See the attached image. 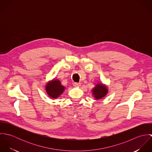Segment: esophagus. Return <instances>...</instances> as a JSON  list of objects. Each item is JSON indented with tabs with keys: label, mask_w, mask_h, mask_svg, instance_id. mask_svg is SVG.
Wrapping results in <instances>:
<instances>
[{
	"label": "esophagus",
	"mask_w": 152,
	"mask_h": 152,
	"mask_svg": "<svg viewBox=\"0 0 152 152\" xmlns=\"http://www.w3.org/2000/svg\"><path fill=\"white\" fill-rule=\"evenodd\" d=\"M74 86L75 87H78L81 86V84L80 83H74Z\"/></svg>",
	"instance_id": "1"
}]
</instances>
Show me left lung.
Wrapping results in <instances>:
<instances>
[{
  "label": "left lung",
  "mask_w": 152,
  "mask_h": 152,
  "mask_svg": "<svg viewBox=\"0 0 152 152\" xmlns=\"http://www.w3.org/2000/svg\"><path fill=\"white\" fill-rule=\"evenodd\" d=\"M92 92L95 99H100L106 96L108 91L106 86L102 84H97L92 89Z\"/></svg>",
  "instance_id": "left-lung-1"
}]
</instances>
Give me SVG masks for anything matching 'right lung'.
Segmentation results:
<instances>
[{"instance_id": "add662e5", "label": "right lung", "mask_w": 152, "mask_h": 152, "mask_svg": "<svg viewBox=\"0 0 152 152\" xmlns=\"http://www.w3.org/2000/svg\"><path fill=\"white\" fill-rule=\"evenodd\" d=\"M45 90L51 98L56 99L63 93L65 87L61 85L58 80H53L46 84Z\"/></svg>"}]
</instances>
